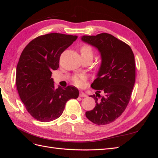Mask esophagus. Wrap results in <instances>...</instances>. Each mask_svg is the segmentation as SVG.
I'll return each mask as SVG.
<instances>
[{
	"instance_id": "esophagus-1",
	"label": "esophagus",
	"mask_w": 158,
	"mask_h": 158,
	"mask_svg": "<svg viewBox=\"0 0 158 158\" xmlns=\"http://www.w3.org/2000/svg\"><path fill=\"white\" fill-rule=\"evenodd\" d=\"M79 96L80 97H86V94H85L84 92H82V91H80V94H79Z\"/></svg>"
}]
</instances>
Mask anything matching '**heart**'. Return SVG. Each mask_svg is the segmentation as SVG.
<instances>
[{
    "mask_svg": "<svg viewBox=\"0 0 158 158\" xmlns=\"http://www.w3.org/2000/svg\"><path fill=\"white\" fill-rule=\"evenodd\" d=\"M81 54L82 56L84 57H91L93 59L94 56V51L92 47L88 44L84 45L80 50ZM72 81L76 85V86L80 87L82 86L84 82L87 79V76L85 74H76L72 76Z\"/></svg>",
    "mask_w": 158,
    "mask_h": 158,
    "instance_id": "b5f03b06",
    "label": "heart"
}]
</instances>
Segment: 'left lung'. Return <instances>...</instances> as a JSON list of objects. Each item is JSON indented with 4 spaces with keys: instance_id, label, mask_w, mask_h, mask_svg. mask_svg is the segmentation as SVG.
<instances>
[{
    "instance_id": "8db88e82",
    "label": "left lung",
    "mask_w": 158,
    "mask_h": 158,
    "mask_svg": "<svg viewBox=\"0 0 158 158\" xmlns=\"http://www.w3.org/2000/svg\"><path fill=\"white\" fill-rule=\"evenodd\" d=\"M82 40L97 47L102 59L98 78L91 85L98 92L90 95L95 106L85 116L95 125H107L121 115L130 101L136 77L135 56L130 46L109 33L84 35Z\"/></svg>"
}]
</instances>
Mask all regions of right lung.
I'll list each match as a JSON object with an SVG mask.
<instances>
[{
	"mask_svg": "<svg viewBox=\"0 0 158 158\" xmlns=\"http://www.w3.org/2000/svg\"><path fill=\"white\" fill-rule=\"evenodd\" d=\"M77 38L48 33L31 40L22 52L16 67V88L27 112L37 121L45 123L58 118L66 102L78 97L76 87L56 88L51 78L52 71L59 67L61 54Z\"/></svg>",
	"mask_w": 158,
	"mask_h": 158,
	"instance_id": "obj_1",
	"label": "right lung"
}]
</instances>
